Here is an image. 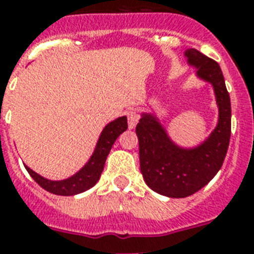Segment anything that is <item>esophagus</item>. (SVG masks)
I'll use <instances>...</instances> for the list:
<instances>
[{"label": "esophagus", "mask_w": 254, "mask_h": 254, "mask_svg": "<svg viewBox=\"0 0 254 254\" xmlns=\"http://www.w3.org/2000/svg\"><path fill=\"white\" fill-rule=\"evenodd\" d=\"M127 125H129V129H134L137 123H138V115H137V112L135 109H129L127 112Z\"/></svg>", "instance_id": "obj_1"}]
</instances>
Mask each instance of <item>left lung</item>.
I'll use <instances>...</instances> for the list:
<instances>
[{
  "label": "left lung",
  "instance_id": "1",
  "mask_svg": "<svg viewBox=\"0 0 254 254\" xmlns=\"http://www.w3.org/2000/svg\"><path fill=\"white\" fill-rule=\"evenodd\" d=\"M196 75L211 83L219 107L216 127L204 142L185 149L170 139L159 120L142 113L135 127L139 143V166L146 185L169 197H186L203 189L220 170L231 138V99L220 65L200 51L185 53Z\"/></svg>",
  "mask_w": 254,
  "mask_h": 254
}]
</instances>
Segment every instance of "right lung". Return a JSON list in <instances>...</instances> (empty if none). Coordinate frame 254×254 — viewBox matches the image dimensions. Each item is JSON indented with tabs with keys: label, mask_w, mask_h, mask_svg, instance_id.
I'll return each mask as SVG.
<instances>
[{
	"label": "right lung",
	"mask_w": 254,
	"mask_h": 254,
	"mask_svg": "<svg viewBox=\"0 0 254 254\" xmlns=\"http://www.w3.org/2000/svg\"><path fill=\"white\" fill-rule=\"evenodd\" d=\"M127 129V121L125 116L119 117L115 121L108 124L101 131V134H100L96 149L91 158H89V161L85 163V166L83 169L79 170L75 175L69 177L68 179L50 181V179L41 177L39 174H37L27 166L25 167L27 170V173L30 174V177L33 178L42 189H45L49 192L55 193V195H62V196H71V195L84 192V191L89 190L97 183V181L100 179V175L103 173L104 165H105V161H107V157L109 154V151H111L112 146H113V143L117 139V137Z\"/></svg>",
	"instance_id": "obj_1"
}]
</instances>
